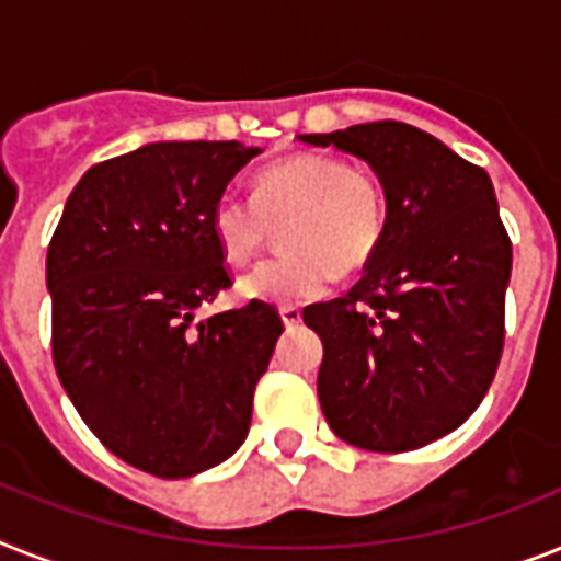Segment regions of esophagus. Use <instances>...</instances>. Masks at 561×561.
<instances>
[{"instance_id": "1", "label": "esophagus", "mask_w": 561, "mask_h": 561, "mask_svg": "<svg viewBox=\"0 0 561 561\" xmlns=\"http://www.w3.org/2000/svg\"><path fill=\"white\" fill-rule=\"evenodd\" d=\"M280 318H284L286 327H298L304 312H300V307H280Z\"/></svg>"}]
</instances>
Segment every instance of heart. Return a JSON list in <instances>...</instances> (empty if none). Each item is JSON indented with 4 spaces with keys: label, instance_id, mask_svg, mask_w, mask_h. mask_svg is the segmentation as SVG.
<instances>
[{
    "label": "heart",
    "instance_id": "1",
    "mask_svg": "<svg viewBox=\"0 0 561 561\" xmlns=\"http://www.w3.org/2000/svg\"><path fill=\"white\" fill-rule=\"evenodd\" d=\"M387 194L369 171L330 154H289L254 178V201L224 194L211 206V238L226 261L247 266L284 231L289 254L261 263L240 280L247 298L307 304L323 298L341 272L373 261L387 234Z\"/></svg>",
    "mask_w": 561,
    "mask_h": 561
}]
</instances>
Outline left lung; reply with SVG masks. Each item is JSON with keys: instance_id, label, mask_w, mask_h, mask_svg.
I'll list each match as a JSON object with an SVG mask.
<instances>
[{"instance_id": "obj_1", "label": "left lung", "mask_w": 561, "mask_h": 561, "mask_svg": "<svg viewBox=\"0 0 561 561\" xmlns=\"http://www.w3.org/2000/svg\"><path fill=\"white\" fill-rule=\"evenodd\" d=\"M298 140L364 157L390 208L358 284L304 309L323 341V415L360 450H419L473 415L502 360L513 247L493 183L396 119Z\"/></svg>"}]
</instances>
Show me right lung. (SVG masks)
<instances>
[{
    "mask_svg": "<svg viewBox=\"0 0 561 561\" xmlns=\"http://www.w3.org/2000/svg\"><path fill=\"white\" fill-rule=\"evenodd\" d=\"M261 154L148 142L85 171L48 247L50 353L88 430L125 465L186 479L238 450L284 321L275 307L194 323L231 286L211 206Z\"/></svg>",
    "mask_w": 561,
    "mask_h": 561,
    "instance_id": "add662e5",
    "label": "right lung"
}]
</instances>
